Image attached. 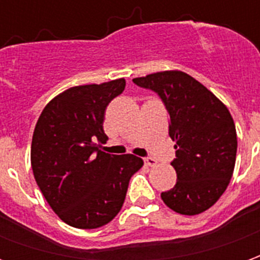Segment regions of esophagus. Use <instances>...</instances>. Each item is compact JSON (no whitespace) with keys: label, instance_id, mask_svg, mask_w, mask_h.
I'll return each instance as SVG.
<instances>
[{"label":"esophagus","instance_id":"34e87169","mask_svg":"<svg viewBox=\"0 0 260 260\" xmlns=\"http://www.w3.org/2000/svg\"><path fill=\"white\" fill-rule=\"evenodd\" d=\"M143 161H145V164L149 166V167H156V166H157V161L153 157H145L143 158Z\"/></svg>","mask_w":260,"mask_h":260}]
</instances>
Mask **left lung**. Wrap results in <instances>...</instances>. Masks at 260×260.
Masks as SVG:
<instances>
[{"mask_svg":"<svg viewBox=\"0 0 260 260\" xmlns=\"http://www.w3.org/2000/svg\"><path fill=\"white\" fill-rule=\"evenodd\" d=\"M154 91L169 111V135L175 142L173 189L161 192L174 212L193 216L223 195L234 171L237 132L231 114L205 86L185 72L164 71L132 80Z\"/></svg>","mask_w":260,"mask_h":260,"instance_id":"1","label":"left lung"}]
</instances>
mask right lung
<instances>
[{
	"mask_svg": "<svg viewBox=\"0 0 260 260\" xmlns=\"http://www.w3.org/2000/svg\"><path fill=\"white\" fill-rule=\"evenodd\" d=\"M125 79L71 87L39 117L31 139V169L43 196L58 217L76 229H99L124 205L132 175L143 166L134 154H108L103 129L106 108Z\"/></svg>",
	"mask_w": 260,
	"mask_h": 260,
	"instance_id": "right-lung-1",
	"label": "right lung"
}]
</instances>
